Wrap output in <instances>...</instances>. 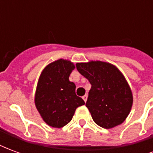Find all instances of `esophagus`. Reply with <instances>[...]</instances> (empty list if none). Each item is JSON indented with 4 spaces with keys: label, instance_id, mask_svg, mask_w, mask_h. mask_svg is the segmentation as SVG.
Wrapping results in <instances>:
<instances>
[{
    "label": "esophagus",
    "instance_id": "esophagus-1",
    "mask_svg": "<svg viewBox=\"0 0 153 153\" xmlns=\"http://www.w3.org/2000/svg\"><path fill=\"white\" fill-rule=\"evenodd\" d=\"M87 98H88V95H87V94H85V95L83 97V101L85 102H87Z\"/></svg>",
    "mask_w": 153,
    "mask_h": 153
}]
</instances>
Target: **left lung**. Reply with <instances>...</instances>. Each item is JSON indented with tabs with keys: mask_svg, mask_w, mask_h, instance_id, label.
Listing matches in <instances>:
<instances>
[{
	"mask_svg": "<svg viewBox=\"0 0 153 153\" xmlns=\"http://www.w3.org/2000/svg\"><path fill=\"white\" fill-rule=\"evenodd\" d=\"M76 68L92 85L86 106L94 122L104 128L122 124L131 111L133 94L121 72L99 60L77 63Z\"/></svg>",
	"mask_w": 153,
	"mask_h": 153,
	"instance_id": "left-lung-1",
	"label": "left lung"
}]
</instances>
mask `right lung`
<instances>
[{
  "label": "right lung",
  "instance_id": "right-lung-1",
  "mask_svg": "<svg viewBox=\"0 0 153 153\" xmlns=\"http://www.w3.org/2000/svg\"><path fill=\"white\" fill-rule=\"evenodd\" d=\"M75 68L71 61L60 59L44 68L35 93V106L47 125L61 128L72 120L77 107L85 104L75 93L69 77Z\"/></svg>",
  "mask_w": 153,
  "mask_h": 153
}]
</instances>
